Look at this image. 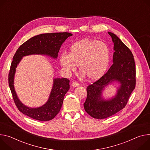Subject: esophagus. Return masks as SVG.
Segmentation results:
<instances>
[{
    "mask_svg": "<svg viewBox=\"0 0 150 150\" xmlns=\"http://www.w3.org/2000/svg\"><path fill=\"white\" fill-rule=\"evenodd\" d=\"M71 86L73 87H74V88H76V87H77V86H79V83H77V82L74 81V82H73L72 83H71Z\"/></svg>",
    "mask_w": 150,
    "mask_h": 150,
    "instance_id": "34e87169",
    "label": "esophagus"
}]
</instances>
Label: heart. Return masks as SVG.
<instances>
[{
  "instance_id": "b5f03b06",
  "label": "heart",
  "mask_w": 150,
  "mask_h": 150,
  "mask_svg": "<svg viewBox=\"0 0 150 150\" xmlns=\"http://www.w3.org/2000/svg\"><path fill=\"white\" fill-rule=\"evenodd\" d=\"M110 49L103 42L83 39L73 44L69 54L62 53L59 62L65 73L70 74L76 70L81 71V77L97 80L105 74L110 61Z\"/></svg>"
}]
</instances>
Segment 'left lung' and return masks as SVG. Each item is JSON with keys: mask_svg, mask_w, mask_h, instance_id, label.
I'll return each mask as SVG.
<instances>
[{"mask_svg": "<svg viewBox=\"0 0 150 150\" xmlns=\"http://www.w3.org/2000/svg\"><path fill=\"white\" fill-rule=\"evenodd\" d=\"M108 34L114 43L113 64L103 77L87 87V98L83 104L86 112L98 119L109 117L124 108L136 84L134 55L115 34L111 32ZM114 82L120 84L117 93L105 100L102 92L105 87Z\"/></svg>", "mask_w": 150, "mask_h": 150, "instance_id": "1", "label": "left lung"}]
</instances>
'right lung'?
Wrapping results in <instances>:
<instances>
[{
	"instance_id": "add662e5",
	"label": "right lung",
	"mask_w": 150,
	"mask_h": 150,
	"mask_svg": "<svg viewBox=\"0 0 150 150\" xmlns=\"http://www.w3.org/2000/svg\"><path fill=\"white\" fill-rule=\"evenodd\" d=\"M71 33L67 32L45 33L30 38L21 45L13 57L9 73V86L15 104L23 114L37 120L45 122L53 119L59 112L65 93L70 89V80L66 78H54L53 86L47 102L37 108H31L23 104L14 88L16 68L23 57L30 55H47L57 59L59 49Z\"/></svg>"
}]
</instances>
